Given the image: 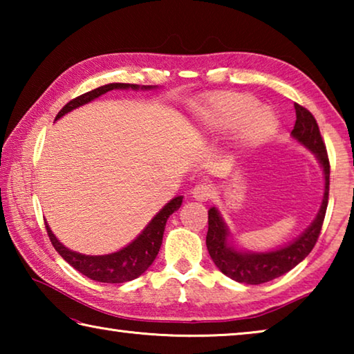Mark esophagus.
<instances>
[{
    "label": "esophagus",
    "instance_id": "obj_1",
    "mask_svg": "<svg viewBox=\"0 0 354 354\" xmlns=\"http://www.w3.org/2000/svg\"><path fill=\"white\" fill-rule=\"evenodd\" d=\"M212 194H214L212 185L207 183H200L192 189V196L198 201H207L212 196Z\"/></svg>",
    "mask_w": 354,
    "mask_h": 354
}]
</instances>
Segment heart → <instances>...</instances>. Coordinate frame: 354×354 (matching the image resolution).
<instances>
[{
	"label": "heart",
	"instance_id": "b5f03b06",
	"mask_svg": "<svg viewBox=\"0 0 354 354\" xmlns=\"http://www.w3.org/2000/svg\"><path fill=\"white\" fill-rule=\"evenodd\" d=\"M200 123L206 134H223L237 128L245 145H259L278 127V118L270 107L248 93L221 92L207 100L200 111Z\"/></svg>",
	"mask_w": 354,
	"mask_h": 354
}]
</instances>
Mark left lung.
I'll list each match as a JSON object with an SVG mask.
<instances>
[{
	"label": "left lung",
	"mask_w": 354,
	"mask_h": 354,
	"mask_svg": "<svg viewBox=\"0 0 354 354\" xmlns=\"http://www.w3.org/2000/svg\"><path fill=\"white\" fill-rule=\"evenodd\" d=\"M297 120L292 129V136L313 151L320 160L323 173H325V194L320 211L317 214L306 231L297 241L286 245V247L268 251V253H247V251H236L227 247V227L221 220L218 211L211 207L207 212V236L206 245L215 266L227 278L245 284H262L267 281L283 277L284 273L292 270L306 257L319 241L323 220H325L328 195H329V159L325 142L322 139L319 124L306 107L295 103Z\"/></svg>",
	"instance_id": "1"
}]
</instances>
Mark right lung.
Segmentation results:
<instances>
[{"label": "right lung", "mask_w": 354, "mask_h": 354, "mask_svg": "<svg viewBox=\"0 0 354 354\" xmlns=\"http://www.w3.org/2000/svg\"><path fill=\"white\" fill-rule=\"evenodd\" d=\"M113 88H134L137 91L139 86L137 84H123V82H113V84H106V86H101L98 88H93V91L82 93L80 97L73 98L65 104L59 113L56 115V120L61 118L65 113L76 109L82 104L88 103L95 98H98L100 95H103ZM142 88H153V86H143ZM183 203V196H176L170 203L160 209L159 214L149 221L148 226L142 231V234L136 239L134 242H131L128 247L123 250L117 251V253L112 254H104V256H86L81 253H76V251H71L65 248L64 245L57 241L53 234L50 226L46 223V232L48 237L53 243V247L61 254L65 261H67L71 267L76 268L77 272L82 273L84 277L91 278L93 281H98V283H111V284H120L127 283V281H133L137 277L147 270V268L151 266L156 256L159 253L160 245H162V236L165 230V223L169 220L170 215L178 211L179 206Z\"/></svg>", "instance_id": "add662e5"}]
</instances>
